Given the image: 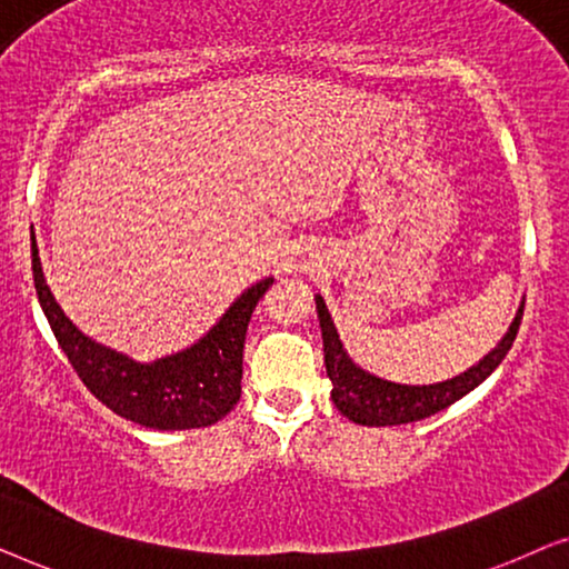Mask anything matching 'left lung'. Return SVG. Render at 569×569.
<instances>
[{
  "mask_svg": "<svg viewBox=\"0 0 569 569\" xmlns=\"http://www.w3.org/2000/svg\"><path fill=\"white\" fill-rule=\"evenodd\" d=\"M316 308L323 333L326 372H329L333 383L331 399L347 419L368 427L419 422V419L438 415L440 409H448L450 403L463 399V396L473 391L479 383H485V380L495 372L497 365L505 360L512 341H516L520 318H523V306H520L500 345H497L485 360H479L477 365H471L469 370L461 372V376L432 386H401L391 383V380L376 378L370 376V372H365L362 368H357V365L349 360L345 347H341V339L337 329H333L329 308H326L321 295H316Z\"/></svg>",
  "mask_w": 569,
  "mask_h": 569,
  "instance_id": "left-lung-1",
  "label": "left lung"
}]
</instances>
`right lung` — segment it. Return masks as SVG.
I'll use <instances>...</instances> for the list:
<instances>
[{
    "label": "right lung",
    "instance_id": "obj_1",
    "mask_svg": "<svg viewBox=\"0 0 569 569\" xmlns=\"http://www.w3.org/2000/svg\"><path fill=\"white\" fill-rule=\"evenodd\" d=\"M33 282L61 352L98 401L152 430H193L214 425L238 403L248 321L274 279L248 287L197 345L150 365L98 345L69 321L46 284L36 238Z\"/></svg>",
    "mask_w": 569,
    "mask_h": 569
}]
</instances>
